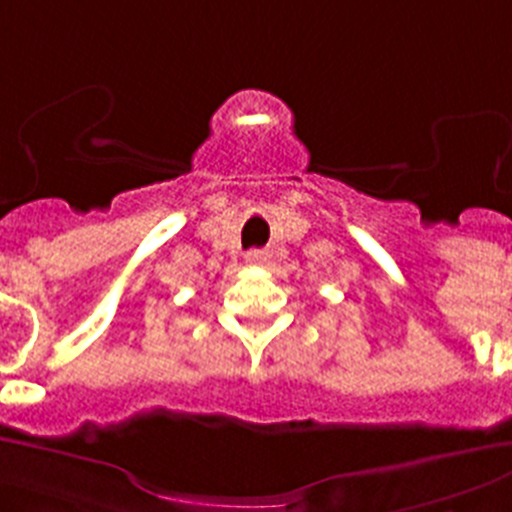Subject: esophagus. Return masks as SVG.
<instances>
[{
    "label": "esophagus",
    "instance_id": "esophagus-1",
    "mask_svg": "<svg viewBox=\"0 0 512 512\" xmlns=\"http://www.w3.org/2000/svg\"><path fill=\"white\" fill-rule=\"evenodd\" d=\"M267 260H270V255H267L265 250L245 252V262H247V265H265Z\"/></svg>",
    "mask_w": 512,
    "mask_h": 512
}]
</instances>
